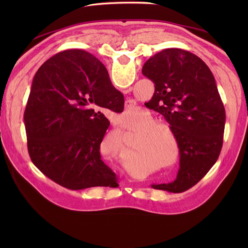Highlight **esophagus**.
Instances as JSON below:
<instances>
[{
    "label": "esophagus",
    "mask_w": 248,
    "mask_h": 248,
    "mask_svg": "<svg viewBox=\"0 0 248 248\" xmlns=\"http://www.w3.org/2000/svg\"><path fill=\"white\" fill-rule=\"evenodd\" d=\"M131 104H133V101H131V100L130 101H127V106L129 107V106H131Z\"/></svg>",
    "instance_id": "1"
}]
</instances>
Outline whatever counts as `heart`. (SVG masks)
Returning <instances> with one entry per match:
<instances>
[{
  "mask_svg": "<svg viewBox=\"0 0 248 248\" xmlns=\"http://www.w3.org/2000/svg\"><path fill=\"white\" fill-rule=\"evenodd\" d=\"M145 109H137V108H128L127 111L124 114V121L123 124L126 127L131 126L129 123L130 121L132 123H136L139 121V119H140L142 116H145ZM155 123V120L152 118L150 121L146 122L145 125L149 126L146 127V128L142 130V133L144 134H140V136L137 138V144H136V149L138 151H146L150 152L154 155H157L159 159H167L168 153H169V147L166 140H163L160 133H156L158 132L161 127L159 125H153ZM150 124H152V126H150ZM114 139L117 142V145L120 147L122 146V132H117L114 134Z\"/></svg>",
  "mask_w": 248,
  "mask_h": 248,
  "instance_id": "b5f03b06",
  "label": "heart"
}]
</instances>
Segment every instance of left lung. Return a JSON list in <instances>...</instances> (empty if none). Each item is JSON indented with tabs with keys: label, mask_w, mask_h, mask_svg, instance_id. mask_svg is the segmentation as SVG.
Instances as JSON below:
<instances>
[{
	"label": "left lung",
	"mask_w": 248,
	"mask_h": 248,
	"mask_svg": "<svg viewBox=\"0 0 248 248\" xmlns=\"http://www.w3.org/2000/svg\"><path fill=\"white\" fill-rule=\"evenodd\" d=\"M141 72L155 84L152 99L145 106L167 120L180 156L174 181L151 186L183 192L207 174L221 151L226 110L214 77L202 59L180 48L157 52Z\"/></svg>",
	"instance_id": "1"
}]
</instances>
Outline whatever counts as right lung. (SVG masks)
Wrapping results in <instances>:
<instances>
[{"instance_id": "add662e5", "label": "right lung", "mask_w": 248, "mask_h": 248, "mask_svg": "<svg viewBox=\"0 0 248 248\" xmlns=\"http://www.w3.org/2000/svg\"><path fill=\"white\" fill-rule=\"evenodd\" d=\"M123 108V94L96 57L81 49L52 56L36 72L25 110L31 160L68 189L118 187L117 175L99 152L109 126L100 110Z\"/></svg>"}]
</instances>
